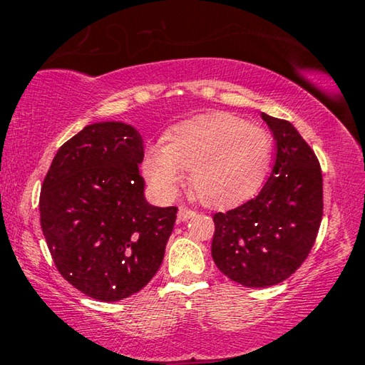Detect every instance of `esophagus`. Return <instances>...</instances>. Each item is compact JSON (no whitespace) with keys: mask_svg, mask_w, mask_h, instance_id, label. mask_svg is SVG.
<instances>
[{"mask_svg":"<svg viewBox=\"0 0 365 365\" xmlns=\"http://www.w3.org/2000/svg\"><path fill=\"white\" fill-rule=\"evenodd\" d=\"M196 215V212L195 211H191V209H188V207H180L178 209V220H182V222H185V220H188V219H191V217H195Z\"/></svg>","mask_w":365,"mask_h":365,"instance_id":"obj_1","label":"esophagus"}]
</instances>
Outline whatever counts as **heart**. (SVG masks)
Instances as JSON below:
<instances>
[{
  "label": "heart",
  "mask_w": 365,
  "mask_h": 365,
  "mask_svg": "<svg viewBox=\"0 0 365 365\" xmlns=\"http://www.w3.org/2000/svg\"><path fill=\"white\" fill-rule=\"evenodd\" d=\"M272 137L228 113L205 114L172 128L165 146H153L143 172L154 190L174 196L190 170V185L209 206L246 200L261 187L272 160Z\"/></svg>",
  "instance_id": "b5f03b06"
}]
</instances>
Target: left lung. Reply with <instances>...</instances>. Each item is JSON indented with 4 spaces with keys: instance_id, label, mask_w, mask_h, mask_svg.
<instances>
[{
    "instance_id": "1",
    "label": "left lung",
    "mask_w": 365,
    "mask_h": 365,
    "mask_svg": "<svg viewBox=\"0 0 365 365\" xmlns=\"http://www.w3.org/2000/svg\"><path fill=\"white\" fill-rule=\"evenodd\" d=\"M275 140L272 174L259 195L214 214L212 259L222 274L248 288L287 280L304 262L324 214L322 170L288 120L262 113Z\"/></svg>"
}]
</instances>
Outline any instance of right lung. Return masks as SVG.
<instances>
[{
  "instance_id": "1",
  "label": "right lung",
  "mask_w": 365,
  "mask_h": 365,
  "mask_svg": "<svg viewBox=\"0 0 365 365\" xmlns=\"http://www.w3.org/2000/svg\"><path fill=\"white\" fill-rule=\"evenodd\" d=\"M143 138L96 122L66 141L41 185L40 224L59 274L98 301L140 292L160 267L177 207L145 197Z\"/></svg>"
}]
</instances>
